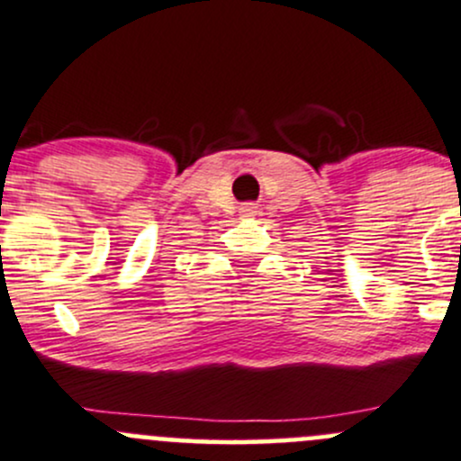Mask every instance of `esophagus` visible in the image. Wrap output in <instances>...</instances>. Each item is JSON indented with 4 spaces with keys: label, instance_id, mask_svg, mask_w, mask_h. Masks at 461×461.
I'll return each mask as SVG.
<instances>
[{
    "label": "esophagus",
    "instance_id": "esophagus-1",
    "mask_svg": "<svg viewBox=\"0 0 461 461\" xmlns=\"http://www.w3.org/2000/svg\"><path fill=\"white\" fill-rule=\"evenodd\" d=\"M254 214H256L254 203H245V205L240 207V216H254Z\"/></svg>",
    "mask_w": 461,
    "mask_h": 461
}]
</instances>
